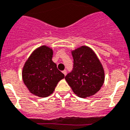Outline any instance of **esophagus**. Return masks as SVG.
<instances>
[{"instance_id":"esophagus-1","label":"esophagus","mask_w":130,"mask_h":130,"mask_svg":"<svg viewBox=\"0 0 130 130\" xmlns=\"http://www.w3.org/2000/svg\"><path fill=\"white\" fill-rule=\"evenodd\" d=\"M63 73L65 76H66V74H67V71H66V70H64V71H63Z\"/></svg>"}]
</instances>
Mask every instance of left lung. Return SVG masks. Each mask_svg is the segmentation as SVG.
<instances>
[{
	"label": "left lung",
	"instance_id": "left-lung-1",
	"mask_svg": "<svg viewBox=\"0 0 130 130\" xmlns=\"http://www.w3.org/2000/svg\"><path fill=\"white\" fill-rule=\"evenodd\" d=\"M73 69L65 76L72 90L80 98L95 94L104 83V69L93 50L82 46L71 52Z\"/></svg>",
	"mask_w": 130,
	"mask_h": 130
}]
</instances>
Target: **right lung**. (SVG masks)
I'll return each instance as SVG.
<instances>
[{
    "instance_id": "add662e5",
    "label": "right lung",
    "mask_w": 130,
    "mask_h": 130,
    "mask_svg": "<svg viewBox=\"0 0 130 130\" xmlns=\"http://www.w3.org/2000/svg\"><path fill=\"white\" fill-rule=\"evenodd\" d=\"M53 50L42 46L34 50L23 66V82L35 95L46 98L54 92L57 83L64 75L52 61Z\"/></svg>"
}]
</instances>
